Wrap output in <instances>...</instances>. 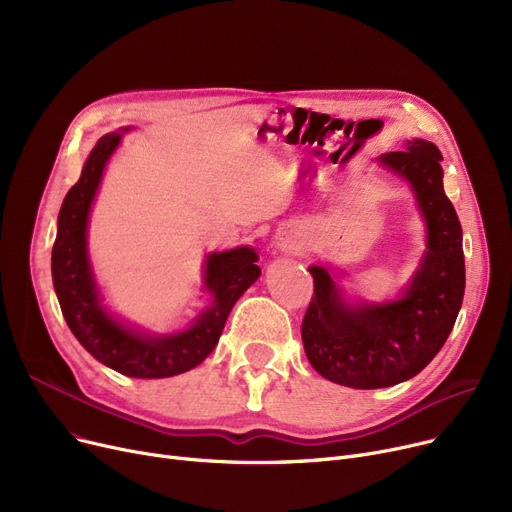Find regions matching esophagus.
Wrapping results in <instances>:
<instances>
[{"instance_id": "esophagus-1", "label": "esophagus", "mask_w": 512, "mask_h": 512, "mask_svg": "<svg viewBox=\"0 0 512 512\" xmlns=\"http://www.w3.org/2000/svg\"><path fill=\"white\" fill-rule=\"evenodd\" d=\"M294 242H297V234H294L290 228H282L276 234V247L282 251H288L294 247Z\"/></svg>"}]
</instances>
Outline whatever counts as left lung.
I'll list each match as a JSON object with an SVG mask.
<instances>
[{"mask_svg":"<svg viewBox=\"0 0 512 512\" xmlns=\"http://www.w3.org/2000/svg\"><path fill=\"white\" fill-rule=\"evenodd\" d=\"M440 161V149L423 139L378 157L411 186L425 224V253L396 299L351 301L330 265L309 267L315 294L301 336L321 378L359 390L396 386L415 378L452 332L465 294L463 228Z\"/></svg>","mask_w":512,"mask_h":512,"instance_id":"left-lung-1","label":"left lung"}]
</instances>
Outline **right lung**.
<instances>
[{"label":"right lung","instance_id":"obj_1","mask_svg":"<svg viewBox=\"0 0 512 512\" xmlns=\"http://www.w3.org/2000/svg\"><path fill=\"white\" fill-rule=\"evenodd\" d=\"M103 134L89 153L78 182L70 188L51 251V278L64 319L76 340L105 367L128 378H172L203 363L218 344L234 303L261 276L253 247L209 253L203 263V290L211 303L180 332L153 334L132 328L103 305L89 249V215L107 161L122 143V132Z\"/></svg>","mask_w":512,"mask_h":512}]
</instances>
